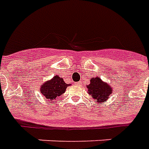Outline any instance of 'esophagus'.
<instances>
[{
    "label": "esophagus",
    "mask_w": 149,
    "mask_h": 149,
    "mask_svg": "<svg viewBox=\"0 0 149 149\" xmlns=\"http://www.w3.org/2000/svg\"><path fill=\"white\" fill-rule=\"evenodd\" d=\"M76 85H79V83H76Z\"/></svg>",
    "instance_id": "34e87169"
}]
</instances>
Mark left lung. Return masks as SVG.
<instances>
[{
  "instance_id": "obj_1",
  "label": "left lung",
  "mask_w": 149,
  "mask_h": 149,
  "mask_svg": "<svg viewBox=\"0 0 149 149\" xmlns=\"http://www.w3.org/2000/svg\"><path fill=\"white\" fill-rule=\"evenodd\" d=\"M90 82L87 88L91 96L94 100H97L99 103H102L109 99V96L112 93V88L109 84L103 82L99 77L91 79Z\"/></svg>"
}]
</instances>
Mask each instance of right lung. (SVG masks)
<instances>
[{"mask_svg":"<svg viewBox=\"0 0 149 149\" xmlns=\"http://www.w3.org/2000/svg\"><path fill=\"white\" fill-rule=\"evenodd\" d=\"M69 85L70 84L65 83L63 79L56 75L50 81H47L43 83L40 87V92L47 100L52 101L63 95L66 91L67 86Z\"/></svg>","mask_w":149,"mask_h":149,"instance_id":"1","label":"right lung"}]
</instances>
